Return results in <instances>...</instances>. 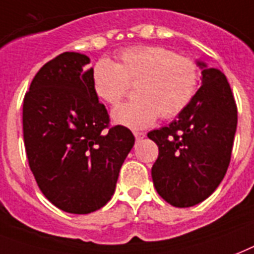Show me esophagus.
I'll use <instances>...</instances> for the list:
<instances>
[{
  "instance_id": "34e87169",
  "label": "esophagus",
  "mask_w": 254,
  "mask_h": 254,
  "mask_svg": "<svg viewBox=\"0 0 254 254\" xmlns=\"http://www.w3.org/2000/svg\"><path fill=\"white\" fill-rule=\"evenodd\" d=\"M133 134H134L135 140H141V138H144L145 135H146V133H144V131L134 130V131H133Z\"/></svg>"
}]
</instances>
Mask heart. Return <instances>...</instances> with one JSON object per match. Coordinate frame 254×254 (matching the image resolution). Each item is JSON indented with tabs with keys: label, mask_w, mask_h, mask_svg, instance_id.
<instances>
[{
	"label": "heart",
	"mask_w": 254,
	"mask_h": 254,
	"mask_svg": "<svg viewBox=\"0 0 254 254\" xmlns=\"http://www.w3.org/2000/svg\"><path fill=\"white\" fill-rule=\"evenodd\" d=\"M119 63L101 58L92 69V86L97 97L117 105L135 85L138 100L113 110L114 123L141 129L164 119L179 116L196 94L200 66L196 60L179 56L162 46H134L123 50Z\"/></svg>",
	"instance_id": "heart-1"
}]
</instances>
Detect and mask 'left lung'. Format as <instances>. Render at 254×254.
<instances>
[{"label":"left lung","mask_w":254,"mask_h":254,"mask_svg":"<svg viewBox=\"0 0 254 254\" xmlns=\"http://www.w3.org/2000/svg\"><path fill=\"white\" fill-rule=\"evenodd\" d=\"M202 69V82L179 119L148 137L158 146L153 184L170 205L189 208L217 189L232 156L237 129V105L222 71Z\"/></svg>","instance_id":"8db88e82"}]
</instances>
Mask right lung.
<instances>
[{
    "label": "right lung",
    "instance_id": "add662e5",
    "mask_svg": "<svg viewBox=\"0 0 254 254\" xmlns=\"http://www.w3.org/2000/svg\"><path fill=\"white\" fill-rule=\"evenodd\" d=\"M85 54L65 52L38 70L25 94L24 142L44 196L64 212L88 214L112 198L134 135L110 127Z\"/></svg>",
    "mask_w": 254,
    "mask_h": 254
}]
</instances>
